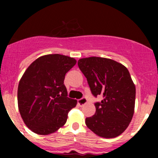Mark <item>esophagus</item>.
Instances as JSON below:
<instances>
[{
  "mask_svg": "<svg viewBox=\"0 0 158 158\" xmlns=\"http://www.w3.org/2000/svg\"><path fill=\"white\" fill-rule=\"evenodd\" d=\"M87 99L85 97H82L81 99H78V104L80 106H83L84 105H85L87 103Z\"/></svg>",
  "mask_w": 158,
  "mask_h": 158,
  "instance_id": "esophagus-1",
  "label": "esophagus"
}]
</instances>
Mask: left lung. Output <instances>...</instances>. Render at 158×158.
I'll return each mask as SVG.
<instances>
[{
    "label": "left lung",
    "mask_w": 158,
    "mask_h": 158,
    "mask_svg": "<svg viewBox=\"0 0 158 158\" xmlns=\"http://www.w3.org/2000/svg\"><path fill=\"white\" fill-rule=\"evenodd\" d=\"M94 97L102 100L94 103L96 113L85 119L94 133L113 138L123 133L134 115L136 88L124 65L106 58L89 57L78 61Z\"/></svg>",
    "instance_id": "left-lung-1"
}]
</instances>
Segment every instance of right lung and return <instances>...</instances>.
Returning <instances> with one entry per match:
<instances>
[{
  "label": "right lung",
  "mask_w": 158,
  "mask_h": 158,
  "mask_svg": "<svg viewBox=\"0 0 158 158\" xmlns=\"http://www.w3.org/2000/svg\"><path fill=\"white\" fill-rule=\"evenodd\" d=\"M77 63L73 58L49 54L38 58L23 73L18 88L19 109L26 126L34 133L47 135L67 122L77 106L68 97L66 74Z\"/></svg>",
  "instance_id": "right-lung-1"
}]
</instances>
